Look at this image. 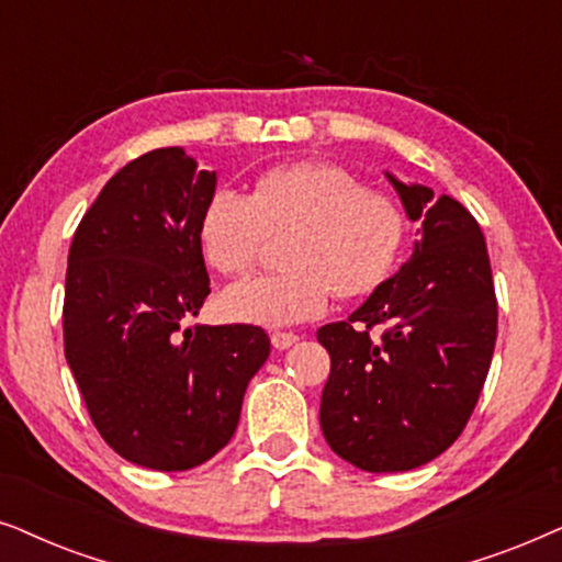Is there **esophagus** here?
<instances>
[{
	"mask_svg": "<svg viewBox=\"0 0 562 562\" xmlns=\"http://www.w3.org/2000/svg\"><path fill=\"white\" fill-rule=\"evenodd\" d=\"M295 341H297V334H293V331H274L272 334L274 349H288V347H293Z\"/></svg>",
	"mask_w": 562,
	"mask_h": 562,
	"instance_id": "obj_1",
	"label": "esophagus"
}]
</instances>
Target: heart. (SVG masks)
<instances>
[{"mask_svg": "<svg viewBox=\"0 0 562 562\" xmlns=\"http://www.w3.org/2000/svg\"><path fill=\"white\" fill-rule=\"evenodd\" d=\"M288 269L234 285L223 311L251 326L316 318L336 293L368 297L391 280L408 244V213L393 194L336 164H280L259 171L251 192L215 190L200 218V241L215 272L246 274L269 236Z\"/></svg>", "mask_w": 562, "mask_h": 562, "instance_id": "heart-1", "label": "heart"}]
</instances>
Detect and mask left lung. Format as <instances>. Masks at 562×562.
<instances>
[{
	"instance_id": "1",
	"label": "left lung",
	"mask_w": 562,
	"mask_h": 562,
	"mask_svg": "<svg viewBox=\"0 0 562 562\" xmlns=\"http://www.w3.org/2000/svg\"><path fill=\"white\" fill-rule=\"evenodd\" d=\"M422 241L398 274L347 321L318 328L331 357L321 429L341 460L401 473L442 454L465 429L498 334L491 259L458 200L391 177ZM378 327L380 337L371 334Z\"/></svg>"
}]
</instances>
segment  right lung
<instances>
[{"instance_id":"right-lung-1","label":"right lung","mask_w":562,"mask_h":562,"mask_svg":"<svg viewBox=\"0 0 562 562\" xmlns=\"http://www.w3.org/2000/svg\"><path fill=\"white\" fill-rule=\"evenodd\" d=\"M215 171L184 148L125 164L79 221L64 290V355L89 418L120 458L179 473L234 437L265 328L194 326L211 280L200 218Z\"/></svg>"}]
</instances>
